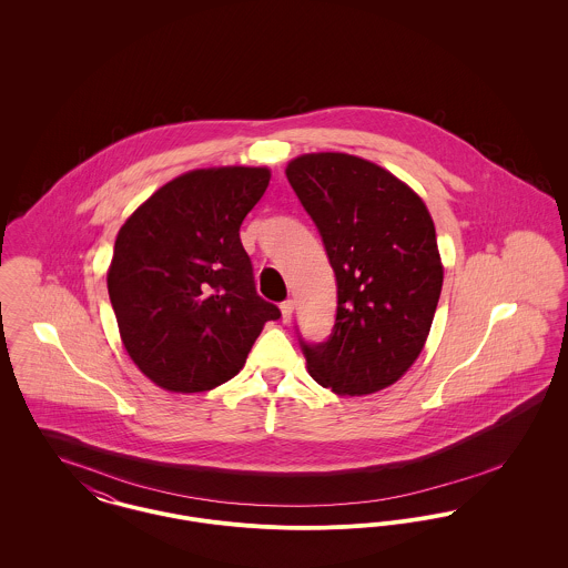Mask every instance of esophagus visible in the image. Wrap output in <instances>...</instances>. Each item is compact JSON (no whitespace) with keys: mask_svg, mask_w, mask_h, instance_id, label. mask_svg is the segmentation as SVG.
I'll return each instance as SVG.
<instances>
[{"mask_svg":"<svg viewBox=\"0 0 568 568\" xmlns=\"http://www.w3.org/2000/svg\"><path fill=\"white\" fill-rule=\"evenodd\" d=\"M281 315H283V322H285V324L292 322V315H294V300L281 302Z\"/></svg>","mask_w":568,"mask_h":568,"instance_id":"34e87169","label":"esophagus"}]
</instances>
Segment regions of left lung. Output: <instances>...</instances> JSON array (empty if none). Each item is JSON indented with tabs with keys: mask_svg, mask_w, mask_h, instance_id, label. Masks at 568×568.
I'll return each instance as SVG.
<instances>
[{
	"mask_svg": "<svg viewBox=\"0 0 568 568\" xmlns=\"http://www.w3.org/2000/svg\"><path fill=\"white\" fill-rule=\"evenodd\" d=\"M285 174L338 287L327 341L300 338L308 373L341 396L375 394L405 375L430 334L443 287L433 216L392 172L347 153L300 155Z\"/></svg>",
	"mask_w": 568,
	"mask_h": 568,
	"instance_id": "obj_1",
	"label": "left lung"
}]
</instances>
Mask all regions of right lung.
I'll return each instance as SVG.
<instances>
[{
    "label": "right lung",
    "instance_id": "1",
    "mask_svg": "<svg viewBox=\"0 0 568 568\" xmlns=\"http://www.w3.org/2000/svg\"><path fill=\"white\" fill-rule=\"evenodd\" d=\"M271 183L268 168H206L140 204L114 241L109 296L135 366L168 392L236 377L266 322L241 225Z\"/></svg>",
    "mask_w": 568,
    "mask_h": 568
}]
</instances>
